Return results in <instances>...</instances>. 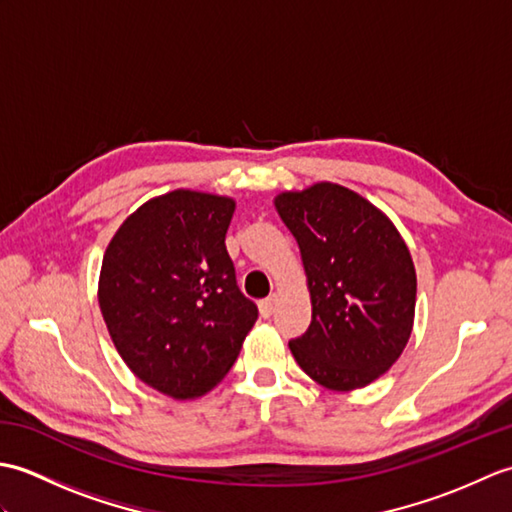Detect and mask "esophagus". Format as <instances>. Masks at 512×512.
Wrapping results in <instances>:
<instances>
[{
  "label": "esophagus",
  "mask_w": 512,
  "mask_h": 512,
  "mask_svg": "<svg viewBox=\"0 0 512 512\" xmlns=\"http://www.w3.org/2000/svg\"><path fill=\"white\" fill-rule=\"evenodd\" d=\"M275 308H277V297H268V299H264V301H259V314H262L264 319L273 317Z\"/></svg>",
  "instance_id": "34e87169"
}]
</instances>
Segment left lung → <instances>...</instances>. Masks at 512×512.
<instances>
[{
	"mask_svg": "<svg viewBox=\"0 0 512 512\" xmlns=\"http://www.w3.org/2000/svg\"><path fill=\"white\" fill-rule=\"evenodd\" d=\"M306 270L312 321L288 347L314 383L367 387L389 372L416 317V268L396 224L336 182L275 195Z\"/></svg>",
	"mask_w": 512,
	"mask_h": 512,
	"instance_id": "8db88e82",
	"label": "left lung"
}]
</instances>
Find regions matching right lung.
<instances>
[{"label":"right lung","instance_id":"right-lung-1","mask_svg":"<svg viewBox=\"0 0 512 512\" xmlns=\"http://www.w3.org/2000/svg\"><path fill=\"white\" fill-rule=\"evenodd\" d=\"M233 213L228 195L176 189L129 213L105 248L107 332L132 374L173 400L220 385L257 321L226 253Z\"/></svg>","mask_w":512,"mask_h":512}]
</instances>
